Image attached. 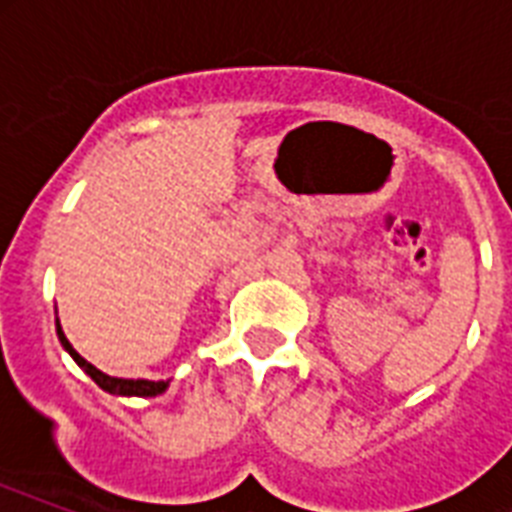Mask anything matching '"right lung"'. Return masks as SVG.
Returning <instances> with one entry per match:
<instances>
[{
    "mask_svg": "<svg viewBox=\"0 0 512 512\" xmlns=\"http://www.w3.org/2000/svg\"><path fill=\"white\" fill-rule=\"evenodd\" d=\"M55 332H58L60 345H63V350H66L68 356L74 358L76 364L82 366L84 374H90L98 388H103L106 393H111V396L154 398V396H162L164 390L170 388V380H124V377H111V374L100 372L98 366H92L87 358H82L79 353H76L74 345H71V342L66 340V335H63V327H60L58 319H55Z\"/></svg>",
    "mask_w": 512,
    "mask_h": 512,
    "instance_id": "1",
    "label": "right lung"
}]
</instances>
